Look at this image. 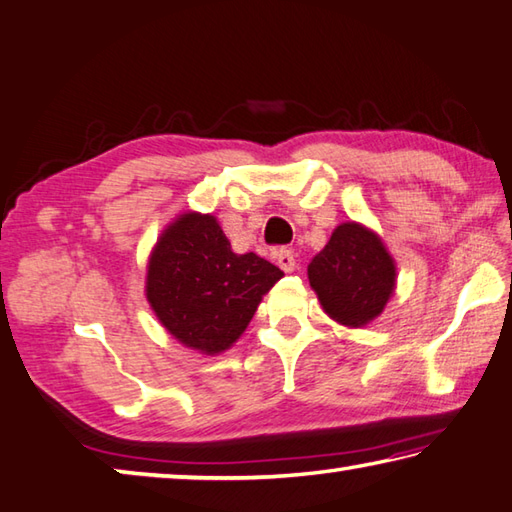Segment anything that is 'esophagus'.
<instances>
[{"label": "esophagus", "instance_id": "obj_1", "mask_svg": "<svg viewBox=\"0 0 512 512\" xmlns=\"http://www.w3.org/2000/svg\"><path fill=\"white\" fill-rule=\"evenodd\" d=\"M271 255H273V259H275V264L280 266L284 273H291L293 268H295V257H293L291 250H286V248H275Z\"/></svg>", "mask_w": 512, "mask_h": 512}]
</instances>
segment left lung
I'll use <instances>...</instances> for the list:
<instances>
[{"label":"left lung","mask_w":512,"mask_h":512,"mask_svg":"<svg viewBox=\"0 0 512 512\" xmlns=\"http://www.w3.org/2000/svg\"><path fill=\"white\" fill-rule=\"evenodd\" d=\"M309 282L329 318L358 329L383 313L396 286V266L374 230L347 221L313 257Z\"/></svg>","instance_id":"left-lung-1"}]
</instances>
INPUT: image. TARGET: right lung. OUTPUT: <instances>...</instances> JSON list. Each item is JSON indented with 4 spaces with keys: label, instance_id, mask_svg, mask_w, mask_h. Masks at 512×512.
<instances>
[{
    "label": "right lung",
    "instance_id": "add662e5",
    "mask_svg": "<svg viewBox=\"0 0 512 512\" xmlns=\"http://www.w3.org/2000/svg\"><path fill=\"white\" fill-rule=\"evenodd\" d=\"M282 275L255 253H232L212 215L185 212L156 241L145 293L156 318L181 345L217 356L235 345Z\"/></svg>",
    "mask_w": 512,
    "mask_h": 512
}]
</instances>
